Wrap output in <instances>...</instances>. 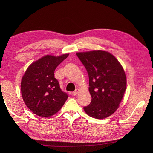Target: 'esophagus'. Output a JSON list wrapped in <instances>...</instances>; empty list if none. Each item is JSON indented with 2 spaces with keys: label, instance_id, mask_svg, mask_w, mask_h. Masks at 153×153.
<instances>
[{
  "label": "esophagus",
  "instance_id": "esophagus-1",
  "mask_svg": "<svg viewBox=\"0 0 153 153\" xmlns=\"http://www.w3.org/2000/svg\"><path fill=\"white\" fill-rule=\"evenodd\" d=\"M78 92H79V89H76L75 91H73V92H72V94H73V96H76V95L78 93Z\"/></svg>",
  "mask_w": 153,
  "mask_h": 153
}]
</instances>
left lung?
<instances>
[{
	"instance_id": "left-lung-1",
	"label": "left lung",
	"mask_w": 153,
	"mask_h": 153,
	"mask_svg": "<svg viewBox=\"0 0 153 153\" xmlns=\"http://www.w3.org/2000/svg\"><path fill=\"white\" fill-rule=\"evenodd\" d=\"M89 75L91 103L85 113L96 119H105L119 107L126 88L125 72L113 55L103 50L76 53Z\"/></svg>"
}]
</instances>
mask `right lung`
Listing matches in <instances>:
<instances>
[{"instance_id": "right-lung-1", "label": "right lung", "mask_w": 153, "mask_h": 153, "mask_svg": "<svg viewBox=\"0 0 153 153\" xmlns=\"http://www.w3.org/2000/svg\"><path fill=\"white\" fill-rule=\"evenodd\" d=\"M68 55H45L27 69L21 82L22 96L26 106L34 114L50 117L66 102L68 95L60 88L54 71Z\"/></svg>"}]
</instances>
